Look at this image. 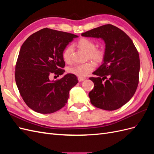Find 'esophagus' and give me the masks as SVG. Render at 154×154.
Returning <instances> with one entry per match:
<instances>
[{
	"instance_id": "34e87169",
	"label": "esophagus",
	"mask_w": 154,
	"mask_h": 154,
	"mask_svg": "<svg viewBox=\"0 0 154 154\" xmlns=\"http://www.w3.org/2000/svg\"><path fill=\"white\" fill-rule=\"evenodd\" d=\"M78 81H79V82H83V80H85V78H81V77H78Z\"/></svg>"
}]
</instances>
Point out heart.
<instances>
[{
    "label": "heart",
    "mask_w": 154,
    "mask_h": 154,
    "mask_svg": "<svg viewBox=\"0 0 154 154\" xmlns=\"http://www.w3.org/2000/svg\"><path fill=\"white\" fill-rule=\"evenodd\" d=\"M79 48L85 51L88 53V57L96 63H101L103 61L105 53L103 49L97 48L96 44L91 39L82 38L77 42ZM72 52V46L68 45L64 49L62 57L64 61L69 63L71 62V54ZM95 68V65L92 62H87L83 64H78L69 67L68 71L69 73L74 74L78 77H85L91 72Z\"/></svg>",
    "instance_id": "b5f03b06"
}]
</instances>
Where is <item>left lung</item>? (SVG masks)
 Segmentation results:
<instances>
[{
	"instance_id": "left-lung-1",
	"label": "left lung",
	"mask_w": 154,
	"mask_h": 154,
	"mask_svg": "<svg viewBox=\"0 0 154 154\" xmlns=\"http://www.w3.org/2000/svg\"><path fill=\"white\" fill-rule=\"evenodd\" d=\"M101 38L105 43L103 63L89 79L94 87L89 92L91 103L106 110L119 109L132 98L139 83L140 60L131 38L112 24L101 26L82 34Z\"/></svg>"
}]
</instances>
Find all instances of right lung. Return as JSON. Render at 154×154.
<instances>
[{
	"mask_svg": "<svg viewBox=\"0 0 154 154\" xmlns=\"http://www.w3.org/2000/svg\"><path fill=\"white\" fill-rule=\"evenodd\" d=\"M77 35L44 28L32 34L21 46L15 66V82L20 94L30 109L41 114L61 109L67 102L69 91L78 82L76 75L67 74L50 81L51 74L63 75L62 54Z\"/></svg>",
	"mask_w": 154,
	"mask_h": 154,
	"instance_id": "obj_1",
	"label": "right lung"
}]
</instances>
